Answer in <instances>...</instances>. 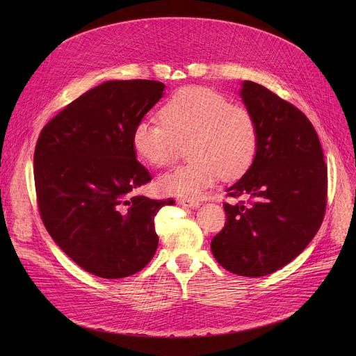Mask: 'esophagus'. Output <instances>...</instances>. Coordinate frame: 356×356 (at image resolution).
<instances>
[{
    "mask_svg": "<svg viewBox=\"0 0 356 356\" xmlns=\"http://www.w3.org/2000/svg\"><path fill=\"white\" fill-rule=\"evenodd\" d=\"M179 203L184 208H192V209H196L200 207V202L195 200V199H180Z\"/></svg>",
    "mask_w": 356,
    "mask_h": 356,
    "instance_id": "1",
    "label": "esophagus"
}]
</instances>
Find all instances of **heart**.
<instances>
[{"label": "heart", "instance_id": "1", "mask_svg": "<svg viewBox=\"0 0 356 356\" xmlns=\"http://www.w3.org/2000/svg\"><path fill=\"white\" fill-rule=\"evenodd\" d=\"M163 122L141 120L133 129L138 159L153 167L170 164L188 144L189 163L159 179V189L172 196L199 197L222 177L235 180L252 165L259 144L251 112L200 86L181 88L160 111Z\"/></svg>", "mask_w": 356, "mask_h": 356}]
</instances>
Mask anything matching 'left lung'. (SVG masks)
Returning a JSON list of instances; mask_svg holds the SVG:
<instances>
[{"label":"left lung","instance_id":"8db88e82","mask_svg":"<svg viewBox=\"0 0 356 356\" xmlns=\"http://www.w3.org/2000/svg\"><path fill=\"white\" fill-rule=\"evenodd\" d=\"M242 102L254 115L259 144L250 170L223 203L227 222L212 239L218 263L244 277L283 268L309 245L326 209L327 167L312 122L290 102L251 81L242 82Z\"/></svg>","mask_w":356,"mask_h":356}]
</instances>
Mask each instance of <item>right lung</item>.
<instances>
[{
	"mask_svg": "<svg viewBox=\"0 0 356 356\" xmlns=\"http://www.w3.org/2000/svg\"><path fill=\"white\" fill-rule=\"evenodd\" d=\"M157 81H108L70 102L42 129L34 183L44 227L85 271L122 278L156 254L157 212L173 199L133 196L152 176L137 161L133 129L163 97Z\"/></svg>",
	"mask_w": 356,
	"mask_h": 356,
	"instance_id": "obj_1",
	"label": "right lung"
}]
</instances>
